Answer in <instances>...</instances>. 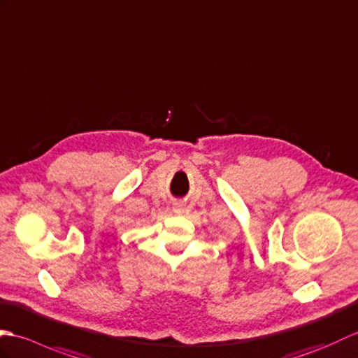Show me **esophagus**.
Here are the masks:
<instances>
[{"label":"esophagus","mask_w":358,"mask_h":358,"mask_svg":"<svg viewBox=\"0 0 358 358\" xmlns=\"http://www.w3.org/2000/svg\"><path fill=\"white\" fill-rule=\"evenodd\" d=\"M174 213H178V214L184 213V205H182V203H176V205H174Z\"/></svg>","instance_id":"34e87169"}]
</instances>
